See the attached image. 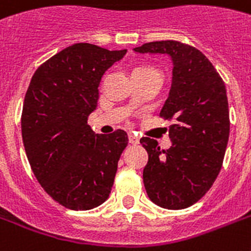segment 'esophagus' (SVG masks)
<instances>
[{
	"instance_id": "esophagus-1",
	"label": "esophagus",
	"mask_w": 251,
	"mask_h": 251,
	"mask_svg": "<svg viewBox=\"0 0 251 251\" xmlns=\"http://www.w3.org/2000/svg\"><path fill=\"white\" fill-rule=\"evenodd\" d=\"M129 142L131 145H138L139 143V138L137 135H134V134H129Z\"/></svg>"
}]
</instances>
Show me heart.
Returning a JSON list of instances; mask_svg holds the SVG:
<instances>
[{
    "label": "heart",
    "mask_w": 251,
    "mask_h": 251,
    "mask_svg": "<svg viewBox=\"0 0 251 251\" xmlns=\"http://www.w3.org/2000/svg\"><path fill=\"white\" fill-rule=\"evenodd\" d=\"M142 69H152V68H147V66H139V68H137L135 70H142Z\"/></svg>",
    "instance_id": "obj_1"
}]
</instances>
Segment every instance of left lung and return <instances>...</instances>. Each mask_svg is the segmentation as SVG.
<instances>
[{
	"instance_id": "obj_1",
	"label": "left lung",
	"mask_w": 251,
	"mask_h": 251,
	"mask_svg": "<svg viewBox=\"0 0 251 251\" xmlns=\"http://www.w3.org/2000/svg\"><path fill=\"white\" fill-rule=\"evenodd\" d=\"M134 52L165 54L173 64L171 90L160 112L173 120L168 130L172 146L160 150L155 139H141L149 153L146 191L163 208H187L210 190L222 169L229 138L226 84L201 50L179 41L147 43Z\"/></svg>"
}]
</instances>
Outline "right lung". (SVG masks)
Here are the masks:
<instances>
[{
  "instance_id": "right-lung-1",
  "label": "right lung",
  "mask_w": 251,
  "mask_h": 251,
  "mask_svg": "<svg viewBox=\"0 0 251 251\" xmlns=\"http://www.w3.org/2000/svg\"><path fill=\"white\" fill-rule=\"evenodd\" d=\"M126 52L70 45L37 68L25 92L22 138L27 159L43 189L70 210L100 206L113 186L127 134H95L87 120L98 106L101 76Z\"/></svg>"
}]
</instances>
